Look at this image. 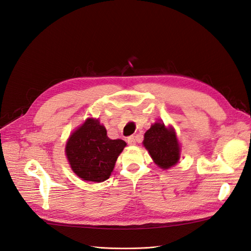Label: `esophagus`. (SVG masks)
Wrapping results in <instances>:
<instances>
[{
  "label": "esophagus",
  "mask_w": 251,
  "mask_h": 251,
  "mask_svg": "<svg viewBox=\"0 0 251 251\" xmlns=\"http://www.w3.org/2000/svg\"><path fill=\"white\" fill-rule=\"evenodd\" d=\"M127 143L130 144V146H135V144H136V137H135V136H130V137H127Z\"/></svg>",
  "instance_id": "esophagus-1"
}]
</instances>
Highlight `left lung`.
<instances>
[{"label":"left lung","instance_id":"1","mask_svg":"<svg viewBox=\"0 0 251 251\" xmlns=\"http://www.w3.org/2000/svg\"><path fill=\"white\" fill-rule=\"evenodd\" d=\"M143 146L149 151L154 162L162 170L176 165L180 159V144L174 127L157 121L144 134Z\"/></svg>","mask_w":251,"mask_h":251}]
</instances>
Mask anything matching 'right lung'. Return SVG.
I'll return each mask as SVG.
<instances>
[{
    "label": "right lung",
    "mask_w": 251,
    "mask_h": 251,
    "mask_svg": "<svg viewBox=\"0 0 251 251\" xmlns=\"http://www.w3.org/2000/svg\"><path fill=\"white\" fill-rule=\"evenodd\" d=\"M126 146L124 140L110 139L100 120L88 118L70 135L65 151L72 171L79 178L100 183L109 179Z\"/></svg>",
    "instance_id": "1"
}]
</instances>
